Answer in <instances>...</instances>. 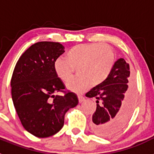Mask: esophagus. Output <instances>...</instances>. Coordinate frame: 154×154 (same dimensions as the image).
I'll list each match as a JSON object with an SVG mask.
<instances>
[{
  "label": "esophagus",
  "mask_w": 154,
  "mask_h": 154,
  "mask_svg": "<svg viewBox=\"0 0 154 154\" xmlns=\"http://www.w3.org/2000/svg\"><path fill=\"white\" fill-rule=\"evenodd\" d=\"M78 98H79V102L80 103L85 101V98H84V96H81V95H79Z\"/></svg>",
  "instance_id": "esophagus-1"
}]
</instances>
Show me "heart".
Masks as SVG:
<instances>
[{"mask_svg": "<svg viewBox=\"0 0 154 154\" xmlns=\"http://www.w3.org/2000/svg\"><path fill=\"white\" fill-rule=\"evenodd\" d=\"M55 62V71L62 81L70 79L77 68V76L67 83L72 92L81 93L91 84L97 86L103 83L109 75L116 61L115 51L109 45L87 43L74 46L65 56Z\"/></svg>", "mask_w": 154, "mask_h": 154, "instance_id": "b5f03b06", "label": "heart"}]
</instances>
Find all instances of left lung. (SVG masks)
Segmentation results:
<instances>
[{
	"label": "left lung",
	"mask_w": 154,
	"mask_h": 154,
	"mask_svg": "<svg viewBox=\"0 0 154 154\" xmlns=\"http://www.w3.org/2000/svg\"><path fill=\"white\" fill-rule=\"evenodd\" d=\"M133 85L130 65L119 58L106 79L85 94L86 97L97 99L91 123L94 133L103 137H111L126 126L135 101Z\"/></svg>",
	"instance_id": "8db88e82"
}]
</instances>
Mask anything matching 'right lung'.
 <instances>
[{"label":"right lung","mask_w":154,"mask_h":154,"mask_svg":"<svg viewBox=\"0 0 154 154\" xmlns=\"http://www.w3.org/2000/svg\"><path fill=\"white\" fill-rule=\"evenodd\" d=\"M64 48L59 42H37L21 55L12 74L11 96L17 116L24 129L39 138L58 133L65 112L79 103L55 73V62Z\"/></svg>","instance_id":"obj_1"}]
</instances>
